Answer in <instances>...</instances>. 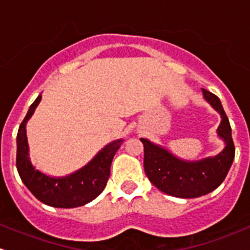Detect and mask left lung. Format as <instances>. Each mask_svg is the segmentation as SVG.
Returning a JSON list of instances; mask_svg holds the SVG:
<instances>
[{
  "mask_svg": "<svg viewBox=\"0 0 250 250\" xmlns=\"http://www.w3.org/2000/svg\"><path fill=\"white\" fill-rule=\"evenodd\" d=\"M203 90L207 102L221 116L218 134L225 140L223 152L197 162H185L174 157L165 148L141 138L144 144V168L148 180L162 192L180 198H195L215 190L228 175L234 158L231 125L220 99Z\"/></svg>",
  "mask_w": 250,
  "mask_h": 250,
  "instance_id": "8db88e82",
  "label": "left lung"
}]
</instances>
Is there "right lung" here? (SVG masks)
I'll list each match as a JSON object with an SVG mask.
<instances>
[{"label":"right lung","instance_id":"right-lung-1","mask_svg":"<svg viewBox=\"0 0 250 250\" xmlns=\"http://www.w3.org/2000/svg\"><path fill=\"white\" fill-rule=\"evenodd\" d=\"M41 95L30 106L26 116L20 123L17 135V169L20 179L32 195L47 206L55 208H76L97 198L106 186L110 167L116 151L123 140H116L105 146L85 167L65 178H50L32 167L27 156L29 146L26 139L27 120L41 102Z\"/></svg>","mask_w":250,"mask_h":250}]
</instances>
